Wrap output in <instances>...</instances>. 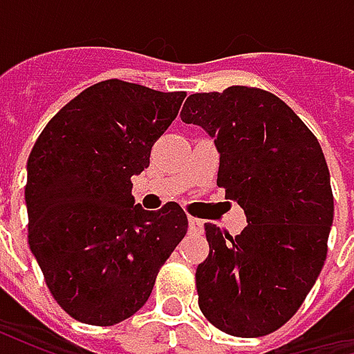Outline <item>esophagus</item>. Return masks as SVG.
I'll list each match as a JSON object with an SVG mask.
<instances>
[{
  "instance_id": "obj_1",
  "label": "esophagus",
  "mask_w": 354,
  "mask_h": 354,
  "mask_svg": "<svg viewBox=\"0 0 354 354\" xmlns=\"http://www.w3.org/2000/svg\"><path fill=\"white\" fill-rule=\"evenodd\" d=\"M187 222H189V231H192V233H201L203 227H205V222L199 220V218H189Z\"/></svg>"
}]
</instances>
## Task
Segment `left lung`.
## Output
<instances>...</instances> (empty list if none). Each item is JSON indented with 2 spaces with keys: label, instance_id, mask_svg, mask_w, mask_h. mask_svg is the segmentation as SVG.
I'll list each match as a JSON object with an SVG mask.
<instances>
[{
  "label": "left lung",
  "instance_id": "left-lung-1",
  "mask_svg": "<svg viewBox=\"0 0 354 354\" xmlns=\"http://www.w3.org/2000/svg\"><path fill=\"white\" fill-rule=\"evenodd\" d=\"M180 117L214 140L218 185L248 222L235 239L205 223L201 311L230 335L271 334L294 317L326 260L334 197L319 140L281 98L241 85L192 94Z\"/></svg>",
  "mask_w": 354,
  "mask_h": 354
}]
</instances>
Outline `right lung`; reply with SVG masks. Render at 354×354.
<instances>
[{"instance_id":"add662e5","label":"right lung","mask_w":354,"mask_h":354,"mask_svg":"<svg viewBox=\"0 0 354 354\" xmlns=\"http://www.w3.org/2000/svg\"><path fill=\"white\" fill-rule=\"evenodd\" d=\"M185 93L100 81L68 102L28 157V243L57 304L111 326L146 304L187 231L178 203L134 205L132 176L176 119Z\"/></svg>"}]
</instances>
